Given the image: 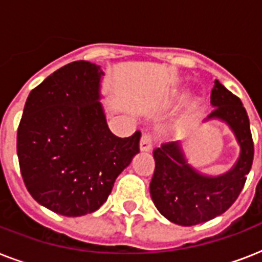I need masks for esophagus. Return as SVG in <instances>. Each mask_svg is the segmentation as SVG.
Instances as JSON below:
<instances>
[{
    "label": "esophagus",
    "instance_id": "1",
    "mask_svg": "<svg viewBox=\"0 0 262 262\" xmlns=\"http://www.w3.org/2000/svg\"><path fill=\"white\" fill-rule=\"evenodd\" d=\"M154 136L147 133L143 135L141 140H140V151L141 152H149L152 149V144H154Z\"/></svg>",
    "mask_w": 262,
    "mask_h": 262
}]
</instances>
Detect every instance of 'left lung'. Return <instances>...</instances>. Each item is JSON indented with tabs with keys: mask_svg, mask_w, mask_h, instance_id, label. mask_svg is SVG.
I'll return each instance as SVG.
<instances>
[{
	"mask_svg": "<svg viewBox=\"0 0 262 262\" xmlns=\"http://www.w3.org/2000/svg\"><path fill=\"white\" fill-rule=\"evenodd\" d=\"M213 111L203 123L227 125L239 147L235 163L226 172L205 174L189 162L186 140L162 145L154 151L155 172L149 191L158 211L179 226H194L222 215L231 207L244 189L254 156L250 122L239 98L219 80L211 94Z\"/></svg>",
	"mask_w": 262,
	"mask_h": 262,
	"instance_id": "1",
	"label": "left lung"
}]
</instances>
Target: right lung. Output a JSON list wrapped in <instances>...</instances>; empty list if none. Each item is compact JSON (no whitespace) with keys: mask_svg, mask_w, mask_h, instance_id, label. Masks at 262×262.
Listing matches in <instances>:
<instances>
[{"mask_svg":"<svg viewBox=\"0 0 262 262\" xmlns=\"http://www.w3.org/2000/svg\"><path fill=\"white\" fill-rule=\"evenodd\" d=\"M103 76L96 63L75 61L27 98L17 130L20 171L35 201L59 215L99 209L139 154L140 132L119 139L108 129Z\"/></svg>","mask_w":262,"mask_h":262,"instance_id":"obj_1","label":"right lung"}]
</instances>
